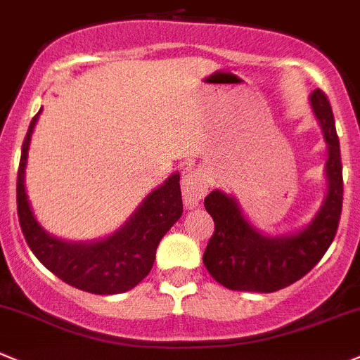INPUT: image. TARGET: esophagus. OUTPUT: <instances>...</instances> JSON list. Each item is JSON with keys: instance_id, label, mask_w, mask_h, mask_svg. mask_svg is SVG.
<instances>
[{"instance_id": "34e87169", "label": "esophagus", "mask_w": 360, "mask_h": 360, "mask_svg": "<svg viewBox=\"0 0 360 360\" xmlns=\"http://www.w3.org/2000/svg\"><path fill=\"white\" fill-rule=\"evenodd\" d=\"M207 188L209 184L204 172L197 169L188 170L183 177V200L186 209L197 207L200 198H204V195L207 193Z\"/></svg>"}]
</instances>
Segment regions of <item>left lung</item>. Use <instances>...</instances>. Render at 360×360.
Here are the masks:
<instances>
[{"label":"left lung","mask_w":360,"mask_h":360,"mask_svg":"<svg viewBox=\"0 0 360 360\" xmlns=\"http://www.w3.org/2000/svg\"><path fill=\"white\" fill-rule=\"evenodd\" d=\"M311 105L329 148L326 165L329 190L322 209L306 229L294 236L267 237L251 226L232 197L219 190L205 197L204 207L214 219V232L202 260L209 274L230 290L262 294L281 290L306 276L334 240L343 207L340 139L322 89L311 93Z\"/></svg>","instance_id":"left-lung-1"}]
</instances>
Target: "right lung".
<instances>
[{"label":"right lung","instance_id":"1","mask_svg":"<svg viewBox=\"0 0 360 360\" xmlns=\"http://www.w3.org/2000/svg\"><path fill=\"white\" fill-rule=\"evenodd\" d=\"M38 116L24 137L17 172V214L27 246L52 274L79 290L96 295L131 290L148 276L160 240L183 214L179 174L151 191L124 226L107 239L79 244L56 239L37 223L24 188L27 148Z\"/></svg>","mask_w":360,"mask_h":360}]
</instances>
